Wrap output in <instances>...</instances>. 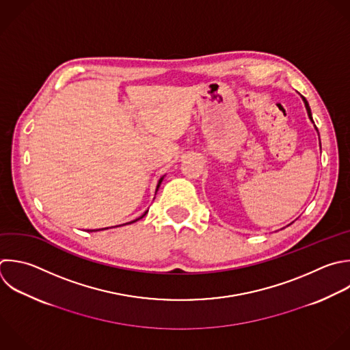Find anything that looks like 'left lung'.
<instances>
[{
	"label": "left lung",
	"mask_w": 350,
	"mask_h": 350,
	"mask_svg": "<svg viewBox=\"0 0 350 350\" xmlns=\"http://www.w3.org/2000/svg\"><path fill=\"white\" fill-rule=\"evenodd\" d=\"M301 98H302V101H304V104H305V108H306V112H308V118H309V120H310L312 123H314V122H313V119H312V112H310V108H309L308 101H306V100H305V97H302V96H301ZM313 126H314V124H313ZM314 130L317 131V127H316V126H314ZM317 134H319V131H317ZM320 148H321V145H320Z\"/></svg>",
	"instance_id": "left-lung-1"
}]
</instances>
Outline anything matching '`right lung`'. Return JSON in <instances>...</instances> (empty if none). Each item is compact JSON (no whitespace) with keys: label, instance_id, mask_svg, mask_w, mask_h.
Wrapping results in <instances>:
<instances>
[{"label":"right lung","instance_id":"obj_1","mask_svg":"<svg viewBox=\"0 0 350 350\" xmlns=\"http://www.w3.org/2000/svg\"><path fill=\"white\" fill-rule=\"evenodd\" d=\"M165 176V175H164ZM164 176H161L160 179H159V182H157V186H156V193H157V190H159V187H160V185H161V182H163V179H164ZM148 213V211H145V213L142 215V216H139L138 219H135V220H131V221H129V223H124V224H120V226H126V224H131V223H134V221H137V220H139V219H142L145 215ZM116 227H119V226H116ZM109 227H105V228H100V230H108ZM100 230H88L89 232H92V231H100Z\"/></svg>","mask_w":350,"mask_h":350}]
</instances>
